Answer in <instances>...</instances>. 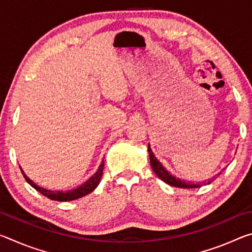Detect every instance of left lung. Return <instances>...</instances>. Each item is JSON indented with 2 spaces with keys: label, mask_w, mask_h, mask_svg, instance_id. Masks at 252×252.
<instances>
[{
  "label": "left lung",
  "mask_w": 252,
  "mask_h": 252,
  "mask_svg": "<svg viewBox=\"0 0 252 252\" xmlns=\"http://www.w3.org/2000/svg\"><path fill=\"white\" fill-rule=\"evenodd\" d=\"M148 151H149V158H150V163H151L153 171H155V173L161 179L162 181H164L165 183H168V185L172 186V187L185 188V189H191V188H199L200 187V185H194V183H191V182H186V181L181 180V179L173 177L172 174H170L167 170H165L163 165H162L160 162L158 161V159L155 157V155H153V152L150 149V146H148Z\"/></svg>",
  "instance_id": "left-lung-1"
}]
</instances>
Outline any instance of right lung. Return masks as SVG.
I'll use <instances>...</instances> for the list:
<instances>
[{"instance_id":"obj_1","label":"right lung","mask_w":252,"mask_h":252,"mask_svg":"<svg viewBox=\"0 0 252 252\" xmlns=\"http://www.w3.org/2000/svg\"><path fill=\"white\" fill-rule=\"evenodd\" d=\"M103 167H104V161L102 160V163L100 164L97 171L93 174L89 180L85 181L82 186L76 188V189L70 190V191H52V190L43 189V188L36 186L32 180H30V179L27 177V174L22 171V169H21V171H22L23 177L25 178V180H27L29 185H31L34 189L39 191V192L43 195H45V197H48L51 200H57V201H72V200L82 198L84 195L91 193L92 191L95 189L97 185L100 183L102 173H103Z\"/></svg>"}]
</instances>
